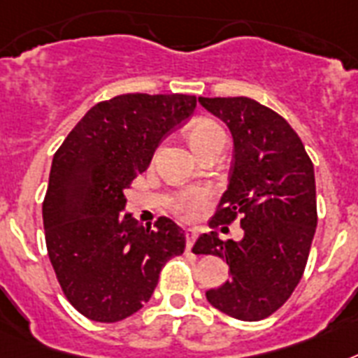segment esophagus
<instances>
[{"instance_id":"obj_1","label":"esophagus","mask_w":358,"mask_h":358,"mask_svg":"<svg viewBox=\"0 0 358 358\" xmlns=\"http://www.w3.org/2000/svg\"><path fill=\"white\" fill-rule=\"evenodd\" d=\"M186 250H192L194 247V241L197 239V230L196 229H186Z\"/></svg>"}]
</instances>
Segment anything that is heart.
<instances>
[{"label":"heart","mask_w":358,"mask_h":358,"mask_svg":"<svg viewBox=\"0 0 358 358\" xmlns=\"http://www.w3.org/2000/svg\"><path fill=\"white\" fill-rule=\"evenodd\" d=\"M217 138H225L223 129L215 122L208 119H199L192 124L188 128V143H190L192 150L196 152L199 148L206 146V144L214 143ZM206 203V194L203 190H185L173 201V208L182 214H190V212L197 210Z\"/></svg>","instance_id":"b5f03b06"}]
</instances>
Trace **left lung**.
Wrapping results in <instances>:
<instances>
[{"instance_id":"obj_1","label":"left lung","mask_w":358,"mask_h":358,"mask_svg":"<svg viewBox=\"0 0 358 358\" xmlns=\"http://www.w3.org/2000/svg\"><path fill=\"white\" fill-rule=\"evenodd\" d=\"M199 104L234 141L229 186L210 227L223 232L239 215L243 229L239 241L210 232L194 245L230 268V280L206 291V300L238 320H264L287 302L306 268L317 230L313 162L287 120L256 100L199 96Z\"/></svg>"}]
</instances>
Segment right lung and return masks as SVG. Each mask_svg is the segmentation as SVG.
<instances>
[{"mask_svg": "<svg viewBox=\"0 0 358 358\" xmlns=\"http://www.w3.org/2000/svg\"><path fill=\"white\" fill-rule=\"evenodd\" d=\"M196 102L192 94L144 93L99 102L52 157L47 252L66 298L90 320L131 317L152 298L164 264L185 252V232L172 220L144 227L122 214L124 192Z\"/></svg>", "mask_w": 358, "mask_h": 358, "instance_id": "1", "label": "right lung"}]
</instances>
